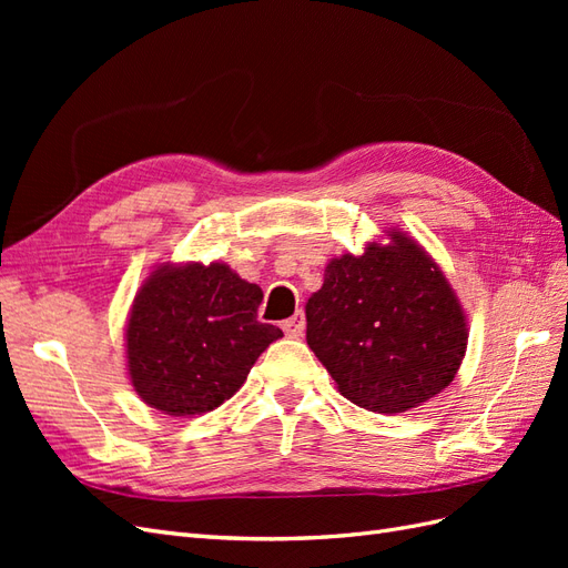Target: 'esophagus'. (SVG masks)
Wrapping results in <instances>:
<instances>
[{"mask_svg":"<svg viewBox=\"0 0 568 568\" xmlns=\"http://www.w3.org/2000/svg\"><path fill=\"white\" fill-rule=\"evenodd\" d=\"M282 329H284V334H286V336H291V338H298V336H303V329H305V315L298 311L294 317H288V320L282 324Z\"/></svg>","mask_w":568,"mask_h":568,"instance_id":"1","label":"esophagus"}]
</instances>
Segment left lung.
<instances>
[{"label": "left lung", "mask_w": 568, "mask_h": 568, "mask_svg": "<svg viewBox=\"0 0 568 568\" xmlns=\"http://www.w3.org/2000/svg\"><path fill=\"white\" fill-rule=\"evenodd\" d=\"M386 236L332 257L305 303V338L343 398L393 415L450 386L469 329L434 257L400 230Z\"/></svg>", "instance_id": "8db88e82"}]
</instances>
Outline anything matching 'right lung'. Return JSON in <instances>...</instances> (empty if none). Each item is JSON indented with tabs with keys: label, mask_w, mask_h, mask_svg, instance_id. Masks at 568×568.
<instances>
[{
	"label": "right lung",
	"mask_w": 568,
	"mask_h": 568,
	"mask_svg": "<svg viewBox=\"0 0 568 568\" xmlns=\"http://www.w3.org/2000/svg\"><path fill=\"white\" fill-rule=\"evenodd\" d=\"M263 288L225 263H163L132 303L125 355L136 395L170 417L220 407L242 388L255 359L282 338L257 322Z\"/></svg>",
	"instance_id": "add662e5"
}]
</instances>
